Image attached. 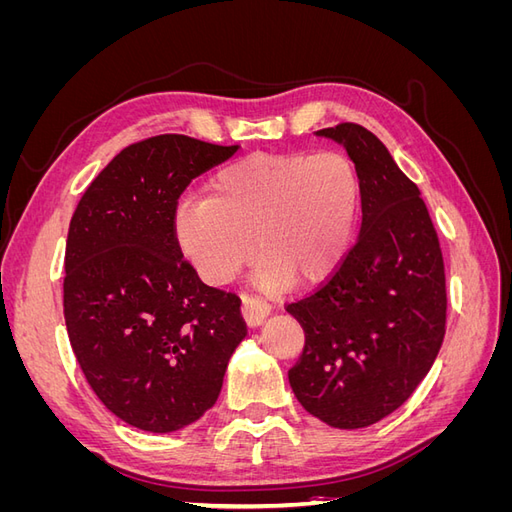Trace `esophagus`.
Segmentation results:
<instances>
[{"label":"esophagus","instance_id":"esophagus-1","mask_svg":"<svg viewBox=\"0 0 512 512\" xmlns=\"http://www.w3.org/2000/svg\"><path fill=\"white\" fill-rule=\"evenodd\" d=\"M241 314L247 322V327H258L267 320L271 314V307L267 301H262L258 297H250V294H243L241 297Z\"/></svg>","mask_w":512,"mask_h":512}]
</instances>
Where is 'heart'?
Listing matches in <instances>:
<instances>
[{
  "label": "heart",
  "mask_w": 512,
  "mask_h": 512,
  "mask_svg": "<svg viewBox=\"0 0 512 512\" xmlns=\"http://www.w3.org/2000/svg\"><path fill=\"white\" fill-rule=\"evenodd\" d=\"M359 179L339 151L254 153L213 175L209 194L175 211L179 250L200 280L226 284L258 250L269 284L320 282L342 265L354 235Z\"/></svg>",
  "instance_id": "heart-1"
}]
</instances>
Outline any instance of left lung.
<instances>
[{
	"label": "left lung",
	"instance_id": "left-lung-1",
	"mask_svg": "<svg viewBox=\"0 0 512 512\" xmlns=\"http://www.w3.org/2000/svg\"><path fill=\"white\" fill-rule=\"evenodd\" d=\"M344 145L361 190V235L339 269L286 312L305 348L288 380L301 406L337 429L389 416L440 352L446 277L421 190L376 134L356 123L318 130Z\"/></svg>",
	"mask_w": 512,
	"mask_h": 512
}]
</instances>
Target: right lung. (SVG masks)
Here are the masks:
<instances>
[{
    "label": "right lung",
    "instance_id": "right-lung-1",
    "mask_svg": "<svg viewBox=\"0 0 512 512\" xmlns=\"http://www.w3.org/2000/svg\"><path fill=\"white\" fill-rule=\"evenodd\" d=\"M237 149L183 134L147 138L106 164L72 215L70 344L102 404L136 429L170 433L198 421L247 335L237 294L200 282L175 237L181 192Z\"/></svg>",
    "mask_w": 512,
    "mask_h": 512
}]
</instances>
